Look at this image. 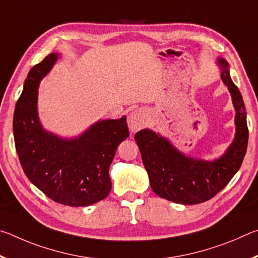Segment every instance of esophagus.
<instances>
[{
  "label": "esophagus",
  "mask_w": 258,
  "mask_h": 258,
  "mask_svg": "<svg viewBox=\"0 0 258 258\" xmlns=\"http://www.w3.org/2000/svg\"><path fill=\"white\" fill-rule=\"evenodd\" d=\"M147 113L141 110V109H135L130 113L127 124L128 128L132 133L138 132L141 128H143L147 124Z\"/></svg>",
  "instance_id": "34e87169"
}]
</instances>
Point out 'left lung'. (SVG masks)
Here are the masks:
<instances>
[{"mask_svg": "<svg viewBox=\"0 0 258 258\" xmlns=\"http://www.w3.org/2000/svg\"><path fill=\"white\" fill-rule=\"evenodd\" d=\"M217 64L235 110L234 139L223 155L214 160L192 158L150 128L134 135L152 191L169 202L196 205L213 198L239 171L246 155L248 127L242 95L231 80L228 61L218 58Z\"/></svg>", "mask_w": 258, "mask_h": 258, "instance_id": "8db88e82", "label": "left lung"}]
</instances>
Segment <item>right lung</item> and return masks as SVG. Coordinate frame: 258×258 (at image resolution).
Wrapping results in <instances>:
<instances>
[{
    "label": "right lung",
    "mask_w": 258,
    "mask_h": 258,
    "mask_svg": "<svg viewBox=\"0 0 258 258\" xmlns=\"http://www.w3.org/2000/svg\"><path fill=\"white\" fill-rule=\"evenodd\" d=\"M51 53L30 69L14 115L16 150L26 176L55 203L90 206L111 190L109 167L117 147L128 138L126 116L98 120L75 138L43 127L37 111L40 82L59 59Z\"/></svg>",
    "instance_id": "add662e5"
}]
</instances>
